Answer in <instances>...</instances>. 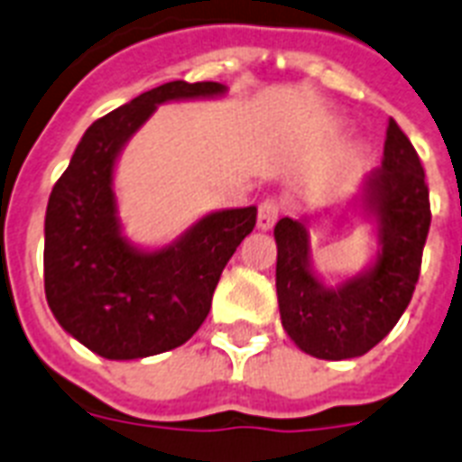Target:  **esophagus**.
<instances>
[{
    "mask_svg": "<svg viewBox=\"0 0 462 462\" xmlns=\"http://www.w3.org/2000/svg\"><path fill=\"white\" fill-rule=\"evenodd\" d=\"M280 219V202L277 199H264L260 202V209H257V228L263 231H270Z\"/></svg>",
    "mask_w": 462,
    "mask_h": 462,
    "instance_id": "1",
    "label": "esophagus"
}]
</instances>
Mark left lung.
<instances>
[{
	"instance_id": "left-lung-1",
	"label": "left lung",
	"mask_w": 462,
	"mask_h": 462,
	"mask_svg": "<svg viewBox=\"0 0 462 462\" xmlns=\"http://www.w3.org/2000/svg\"><path fill=\"white\" fill-rule=\"evenodd\" d=\"M359 207L378 224L376 260L325 284L310 264L309 219H284L277 241V301L282 325L301 352L339 361L366 354L395 328L420 280L431 209L424 168L412 142L391 117L383 163L364 178Z\"/></svg>"
}]
</instances>
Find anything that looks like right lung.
Wrapping results in <instances>:
<instances>
[{
	"instance_id": "right-lung-1",
	"label": "right lung",
	"mask_w": 462,
	"mask_h": 462,
	"mask_svg": "<svg viewBox=\"0 0 462 462\" xmlns=\"http://www.w3.org/2000/svg\"><path fill=\"white\" fill-rule=\"evenodd\" d=\"M219 81H168L96 120L50 192L45 296L57 323L103 359H142L185 345L205 323L236 248L255 228L257 207L219 209L163 248L123 234L113 190L116 161L161 103L217 98Z\"/></svg>"
}]
</instances>
